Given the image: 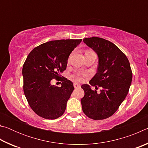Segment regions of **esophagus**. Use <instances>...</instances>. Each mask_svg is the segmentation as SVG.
Returning <instances> with one entry per match:
<instances>
[{
  "instance_id": "1",
  "label": "esophagus",
  "mask_w": 148,
  "mask_h": 148,
  "mask_svg": "<svg viewBox=\"0 0 148 148\" xmlns=\"http://www.w3.org/2000/svg\"><path fill=\"white\" fill-rule=\"evenodd\" d=\"M74 88H78V87H80V85L77 83H74Z\"/></svg>"
}]
</instances>
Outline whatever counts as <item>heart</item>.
Returning <instances> with one entry per match:
<instances>
[{
  "mask_svg": "<svg viewBox=\"0 0 148 148\" xmlns=\"http://www.w3.org/2000/svg\"><path fill=\"white\" fill-rule=\"evenodd\" d=\"M93 53L92 51H91V50H87V51H86V53ZM71 56H69V61H70V59H71ZM74 77H75L77 80H78V81H81V80H82V76H80L78 74H76V75H74L73 76Z\"/></svg>",
  "mask_w": 148,
  "mask_h": 148,
  "instance_id": "b5f03b06",
  "label": "heart"
}]
</instances>
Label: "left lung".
Returning <instances> with one entry per match:
<instances>
[{
  "mask_svg": "<svg viewBox=\"0 0 148 148\" xmlns=\"http://www.w3.org/2000/svg\"><path fill=\"white\" fill-rule=\"evenodd\" d=\"M84 42L99 57L97 72L89 84L101 89L97 93L89 85H82V110L92 119H104L117 111L128 94L132 78L131 65L127 56L109 40L93 36L84 38Z\"/></svg>",
  "mask_w": 148,
  "mask_h": 148,
  "instance_id": "obj_1",
  "label": "left lung"
}]
</instances>
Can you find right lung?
<instances>
[{
    "instance_id": "1",
    "label": "right lung",
    "mask_w": 148,
    "mask_h": 148,
    "mask_svg": "<svg viewBox=\"0 0 148 148\" xmlns=\"http://www.w3.org/2000/svg\"><path fill=\"white\" fill-rule=\"evenodd\" d=\"M82 39L52 40L42 44L30 52L24 62L23 91L31 109L47 119L61 117L74 87L73 83L60 74L66 69L68 59ZM56 79L62 86L51 84Z\"/></svg>"
}]
</instances>
